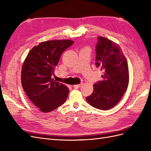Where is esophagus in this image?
Returning <instances> with one entry per match:
<instances>
[{
    "instance_id": "esophagus-1",
    "label": "esophagus",
    "mask_w": 151,
    "mask_h": 151,
    "mask_svg": "<svg viewBox=\"0 0 151 151\" xmlns=\"http://www.w3.org/2000/svg\"><path fill=\"white\" fill-rule=\"evenodd\" d=\"M82 83H80V84H78V85H74V86H73V87H74L75 88H80L81 86H82Z\"/></svg>"
}]
</instances>
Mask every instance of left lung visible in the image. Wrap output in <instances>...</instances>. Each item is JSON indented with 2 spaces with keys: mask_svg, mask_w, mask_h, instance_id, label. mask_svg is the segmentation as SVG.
Listing matches in <instances>:
<instances>
[{
  "mask_svg": "<svg viewBox=\"0 0 151 151\" xmlns=\"http://www.w3.org/2000/svg\"><path fill=\"white\" fill-rule=\"evenodd\" d=\"M97 38L96 65L103 71V79L94 84L93 92L86 100L93 107L106 110L117 105L127 89L128 65L117 44L106 37Z\"/></svg>",
  "mask_w": 151,
  "mask_h": 151,
  "instance_id": "left-lung-1",
  "label": "left lung"
}]
</instances>
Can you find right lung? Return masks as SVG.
<instances>
[{"label":"right lung","mask_w":151,"mask_h":151,"mask_svg":"<svg viewBox=\"0 0 151 151\" xmlns=\"http://www.w3.org/2000/svg\"><path fill=\"white\" fill-rule=\"evenodd\" d=\"M74 41L69 40L40 42L30 50L22 68L23 88L42 112H50L65 101L69 88L52 78L61 54Z\"/></svg>","instance_id":"1"}]
</instances>
